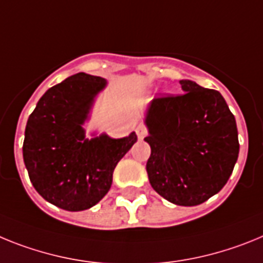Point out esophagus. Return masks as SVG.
Returning a JSON list of instances; mask_svg holds the SVG:
<instances>
[{
    "mask_svg": "<svg viewBox=\"0 0 263 263\" xmlns=\"http://www.w3.org/2000/svg\"><path fill=\"white\" fill-rule=\"evenodd\" d=\"M136 134H138V138L139 139H144L145 136H147V135H148V128H147V127H145V125L140 124L138 127V128H136Z\"/></svg>",
    "mask_w": 263,
    "mask_h": 263,
    "instance_id": "34e87169",
    "label": "esophagus"
}]
</instances>
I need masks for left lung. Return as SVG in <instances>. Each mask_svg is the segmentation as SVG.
Returning <instances> with one entry per match:
<instances>
[{"mask_svg": "<svg viewBox=\"0 0 263 263\" xmlns=\"http://www.w3.org/2000/svg\"><path fill=\"white\" fill-rule=\"evenodd\" d=\"M184 92L155 98L145 123L151 185L181 206L205 202L223 188L238 157L234 115L218 91L180 81Z\"/></svg>", "mask_w": 263, "mask_h": 263, "instance_id": "1", "label": "left lung"}]
</instances>
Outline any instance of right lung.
<instances>
[{"mask_svg":"<svg viewBox=\"0 0 263 263\" xmlns=\"http://www.w3.org/2000/svg\"><path fill=\"white\" fill-rule=\"evenodd\" d=\"M104 84L103 78L78 72L49 88L27 120L22 151L31 184L65 211L99 202L111 188L116 164L138 140L135 132L123 139H84L82 124Z\"/></svg>","mask_w":263,"mask_h":263,"instance_id":"1","label":"right lung"}]
</instances>
